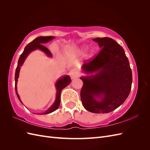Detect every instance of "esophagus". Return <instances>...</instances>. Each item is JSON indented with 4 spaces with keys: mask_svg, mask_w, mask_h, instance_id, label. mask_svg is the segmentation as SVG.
<instances>
[{
    "mask_svg": "<svg viewBox=\"0 0 150 150\" xmlns=\"http://www.w3.org/2000/svg\"><path fill=\"white\" fill-rule=\"evenodd\" d=\"M69 75L71 77L72 79H74L75 78H77V77L78 76V72H77L76 70L74 69H72L71 71H70L69 72Z\"/></svg>",
    "mask_w": 150,
    "mask_h": 150,
    "instance_id": "esophagus-1",
    "label": "esophagus"
}]
</instances>
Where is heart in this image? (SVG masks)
<instances>
[{"instance_id":"obj_1","label":"heart","mask_w":150,"mask_h":150,"mask_svg":"<svg viewBox=\"0 0 150 150\" xmlns=\"http://www.w3.org/2000/svg\"><path fill=\"white\" fill-rule=\"evenodd\" d=\"M87 49H88V46H81L80 48H79L78 50H76V53L77 54H78V55H81V54H83L86 51V50H87ZM95 52H96V50H95L94 49H91L89 52L87 54V55H86V57H87V58H88V59L94 56Z\"/></svg>"}]
</instances>
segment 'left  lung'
<instances>
[{
	"mask_svg": "<svg viewBox=\"0 0 150 150\" xmlns=\"http://www.w3.org/2000/svg\"><path fill=\"white\" fill-rule=\"evenodd\" d=\"M93 40L101 51L83 65V71L91 75L80 78L83 82L81 101L89 112L108 113L120 106L128 97L132 72L123 48L116 41L110 38ZM94 72L96 74L93 75Z\"/></svg>",
	"mask_w": 150,
	"mask_h": 150,
	"instance_id": "8db88e82",
	"label": "left lung"
}]
</instances>
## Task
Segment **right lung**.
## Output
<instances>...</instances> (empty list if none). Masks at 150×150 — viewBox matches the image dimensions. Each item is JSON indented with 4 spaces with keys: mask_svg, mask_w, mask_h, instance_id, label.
<instances>
[{
    "mask_svg": "<svg viewBox=\"0 0 150 150\" xmlns=\"http://www.w3.org/2000/svg\"><path fill=\"white\" fill-rule=\"evenodd\" d=\"M55 37H53V36H46V37H43V36H40L37 38H35L33 41L28 44L25 46L23 52L22 53L21 55L19 61H18L17 63V66L16 70V74H15V89H16V93L18 99H19L21 103L22 104L19 94L17 93V79L19 78V72L21 69V67L23 64V63L28 57V56L30 52H31L33 51H34L35 49H39L40 51H43L45 54H46L47 56L49 57H52V54L50 52L49 50L44 46H43L42 44L46 43L50 40L53 39ZM71 83V78L69 76H64L62 77V78L58 79L57 82L56 83V87L57 89V93H56V100L54 101V104L52 105L50 107L47 111H45L43 113H40L39 115H47L49 113H51L54 111H56L58 108L59 106L60 103H61V91L64 89L67 85H69Z\"/></svg>",
    "mask_w": 150,
    "mask_h": 150,
    "instance_id": "obj_1",
    "label": "right lung"
}]
</instances>
